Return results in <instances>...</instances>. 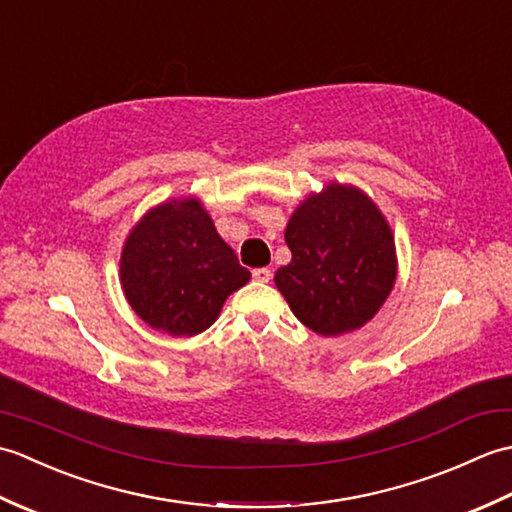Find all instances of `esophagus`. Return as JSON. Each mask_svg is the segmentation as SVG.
<instances>
[{"label":"esophagus","instance_id":"obj_1","mask_svg":"<svg viewBox=\"0 0 512 512\" xmlns=\"http://www.w3.org/2000/svg\"><path fill=\"white\" fill-rule=\"evenodd\" d=\"M270 277H273V273H270L268 268H255L253 270V279L259 281V284H268Z\"/></svg>","mask_w":512,"mask_h":512}]
</instances>
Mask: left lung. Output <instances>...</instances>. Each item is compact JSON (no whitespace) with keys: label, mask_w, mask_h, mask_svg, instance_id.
<instances>
[{"label":"left lung","mask_w":512,"mask_h":512,"mask_svg":"<svg viewBox=\"0 0 512 512\" xmlns=\"http://www.w3.org/2000/svg\"><path fill=\"white\" fill-rule=\"evenodd\" d=\"M292 250L275 275L295 317L321 336L363 328L396 284V244L374 200L352 184L310 193L286 226Z\"/></svg>","instance_id":"obj_1"}]
</instances>
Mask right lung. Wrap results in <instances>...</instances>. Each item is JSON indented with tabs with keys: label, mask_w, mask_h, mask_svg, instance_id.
<instances>
[{
	"label": "right lung",
	"mask_w": 512,
	"mask_h": 512,
	"mask_svg": "<svg viewBox=\"0 0 512 512\" xmlns=\"http://www.w3.org/2000/svg\"><path fill=\"white\" fill-rule=\"evenodd\" d=\"M248 279L198 198L154 206L127 235L121 253L129 306L151 328L171 336L211 328L228 295Z\"/></svg>",
	"instance_id": "1"
}]
</instances>
